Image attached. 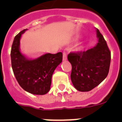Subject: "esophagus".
<instances>
[{
    "mask_svg": "<svg viewBox=\"0 0 122 122\" xmlns=\"http://www.w3.org/2000/svg\"><path fill=\"white\" fill-rule=\"evenodd\" d=\"M67 59V54L66 52H63V61H66Z\"/></svg>",
    "mask_w": 122,
    "mask_h": 122,
    "instance_id": "34e87169",
    "label": "esophagus"
}]
</instances>
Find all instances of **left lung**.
Masks as SVG:
<instances>
[{
	"instance_id": "8db88e82",
	"label": "left lung",
	"mask_w": 122,
	"mask_h": 122,
	"mask_svg": "<svg viewBox=\"0 0 122 122\" xmlns=\"http://www.w3.org/2000/svg\"><path fill=\"white\" fill-rule=\"evenodd\" d=\"M98 42L83 52L70 53L68 59L72 66L71 80L75 88L88 92L100 84L109 72L111 52L98 29L96 30Z\"/></svg>"
}]
</instances>
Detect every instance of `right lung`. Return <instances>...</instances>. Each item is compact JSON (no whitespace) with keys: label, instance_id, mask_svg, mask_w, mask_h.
I'll list each match as a JSON object with an SVG mask.
<instances>
[{"label":"right lung","instance_id":"right-lung-1","mask_svg":"<svg viewBox=\"0 0 122 122\" xmlns=\"http://www.w3.org/2000/svg\"><path fill=\"white\" fill-rule=\"evenodd\" d=\"M27 30H23L14 37L10 52L12 70L25 91L32 94L44 95L49 91L52 76L62 62L63 54L46 53L33 59L28 57L20 49V40Z\"/></svg>","mask_w":122,"mask_h":122}]
</instances>
